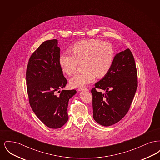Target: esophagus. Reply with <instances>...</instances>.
<instances>
[{
	"label": "esophagus",
	"mask_w": 160,
	"mask_h": 160,
	"mask_svg": "<svg viewBox=\"0 0 160 160\" xmlns=\"http://www.w3.org/2000/svg\"><path fill=\"white\" fill-rule=\"evenodd\" d=\"M88 91V89H87V88H79V89H78V91Z\"/></svg>",
	"instance_id": "obj_1"
}]
</instances>
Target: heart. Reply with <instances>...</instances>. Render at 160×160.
<instances>
[{
  "label": "heart",
  "instance_id": "1",
  "mask_svg": "<svg viewBox=\"0 0 160 160\" xmlns=\"http://www.w3.org/2000/svg\"><path fill=\"white\" fill-rule=\"evenodd\" d=\"M72 53L61 54L59 64L68 75L72 74L78 62L84 61L83 71L77 73L70 80L73 88H82L94 81L96 76H105L111 68L114 60V50L111 44L98 39L84 40L75 44Z\"/></svg>",
  "mask_w": 160,
  "mask_h": 160
}]
</instances>
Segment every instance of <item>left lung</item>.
I'll list each match as a JSON object with an SVG mask.
<instances>
[{
  "mask_svg": "<svg viewBox=\"0 0 160 160\" xmlns=\"http://www.w3.org/2000/svg\"><path fill=\"white\" fill-rule=\"evenodd\" d=\"M137 70L129 48L114 56L113 65L105 76L95 84L107 93L91 90L94 120L108 127L121 121L127 113L137 90Z\"/></svg>",
  "mask_w": 160,
  "mask_h": 160,
  "instance_id": "8db88e82",
  "label": "left lung"
}]
</instances>
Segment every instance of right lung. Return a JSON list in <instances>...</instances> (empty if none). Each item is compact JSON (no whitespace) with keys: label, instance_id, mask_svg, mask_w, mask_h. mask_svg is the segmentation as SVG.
<instances>
[{"label":"right lung","instance_id":"1","mask_svg":"<svg viewBox=\"0 0 160 160\" xmlns=\"http://www.w3.org/2000/svg\"><path fill=\"white\" fill-rule=\"evenodd\" d=\"M58 39L42 42L29 59L26 71L27 90L31 108L38 119L50 128H59L68 120L69 99L76 90L59 91L67 80L59 64Z\"/></svg>","mask_w":160,"mask_h":160}]
</instances>
